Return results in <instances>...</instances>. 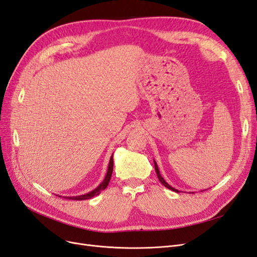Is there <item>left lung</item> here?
Instances as JSON below:
<instances>
[{"mask_svg": "<svg viewBox=\"0 0 257 257\" xmlns=\"http://www.w3.org/2000/svg\"><path fill=\"white\" fill-rule=\"evenodd\" d=\"M154 166H155V171H156V174H157V178H158V180L161 181V183L165 186V187H167L168 189H170V190H172V191H175V192H180L178 189H175V188H173V187H171V186L168 184L165 180H164V178L163 176L161 175V173H159V170H158V167H157V164H156V162L154 161Z\"/></svg>", "mask_w": 257, "mask_h": 257, "instance_id": "obj_1", "label": "left lung"}]
</instances>
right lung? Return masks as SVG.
Returning <instances> with one entry per match:
<instances>
[{"label": "right lung", "instance_id": "add662e5", "mask_svg": "<svg viewBox=\"0 0 257 257\" xmlns=\"http://www.w3.org/2000/svg\"><path fill=\"white\" fill-rule=\"evenodd\" d=\"M113 159H112V155L110 157V161H109V164H108V169H107V173H106L105 175V179L103 180V182L96 187L94 190L88 192V193H85L83 194V196H76V197H65L66 199H71V200H87V199H91L92 197L94 196H98V194L104 190L106 187H107V185L110 181V178H111V174H112V169H113Z\"/></svg>", "mask_w": 257, "mask_h": 257}]
</instances>
